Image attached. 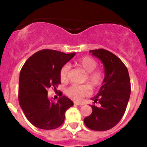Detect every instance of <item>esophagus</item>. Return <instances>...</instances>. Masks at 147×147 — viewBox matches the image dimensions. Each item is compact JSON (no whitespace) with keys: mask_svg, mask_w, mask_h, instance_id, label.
<instances>
[{"mask_svg":"<svg viewBox=\"0 0 147 147\" xmlns=\"http://www.w3.org/2000/svg\"><path fill=\"white\" fill-rule=\"evenodd\" d=\"M74 104H75V105H77V106H82L84 104L83 103L79 102H74Z\"/></svg>","mask_w":147,"mask_h":147,"instance_id":"esophagus-1","label":"esophagus"}]
</instances>
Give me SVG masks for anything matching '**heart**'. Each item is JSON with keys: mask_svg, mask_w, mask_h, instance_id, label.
I'll return each mask as SVG.
<instances>
[{"mask_svg": "<svg viewBox=\"0 0 147 147\" xmlns=\"http://www.w3.org/2000/svg\"><path fill=\"white\" fill-rule=\"evenodd\" d=\"M74 65L86 73L83 82L88 84L74 85L67 88L65 93L70 98L75 100H81L83 97L89 95L91 92V88L93 89L100 87L104 78V72L100 69H97V62L92 57L86 56L80 58L74 62ZM70 66L65 65L60 70V79L61 82L68 81Z\"/></svg>", "mask_w": 147, "mask_h": 147, "instance_id": "1", "label": "heart"}]
</instances>
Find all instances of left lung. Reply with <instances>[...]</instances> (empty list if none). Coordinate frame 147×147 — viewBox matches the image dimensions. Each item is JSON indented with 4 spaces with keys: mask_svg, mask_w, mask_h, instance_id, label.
<instances>
[{
    "mask_svg": "<svg viewBox=\"0 0 147 147\" xmlns=\"http://www.w3.org/2000/svg\"><path fill=\"white\" fill-rule=\"evenodd\" d=\"M99 59L104 66L105 77L97 96L92 98L95 106L84 122L93 131H104L112 129L121 120L131 95V82L128 69L112 52L97 49L89 51Z\"/></svg>",
    "mask_w": 147,
    "mask_h": 147,
    "instance_id": "left-lung-1",
    "label": "left lung"
}]
</instances>
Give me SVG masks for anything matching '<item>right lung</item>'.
<instances>
[{
    "label": "right lung",
    "mask_w": 147,
    "mask_h": 147,
    "mask_svg": "<svg viewBox=\"0 0 147 147\" xmlns=\"http://www.w3.org/2000/svg\"><path fill=\"white\" fill-rule=\"evenodd\" d=\"M75 55L54 50H40L32 55L21 68L18 102L25 117L38 129H55L63 124L65 113L73 102L61 95L57 102L50 100L48 89L61 84L60 70Z\"/></svg>",
    "instance_id": "right-lung-1"
}]
</instances>
